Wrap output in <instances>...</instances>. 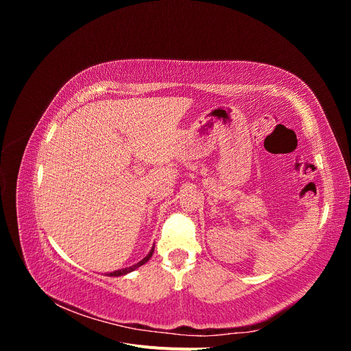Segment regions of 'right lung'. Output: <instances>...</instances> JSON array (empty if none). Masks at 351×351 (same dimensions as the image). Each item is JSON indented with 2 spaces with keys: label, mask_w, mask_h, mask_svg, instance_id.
Here are the masks:
<instances>
[{
  "label": "right lung",
  "mask_w": 351,
  "mask_h": 351,
  "mask_svg": "<svg viewBox=\"0 0 351 351\" xmlns=\"http://www.w3.org/2000/svg\"><path fill=\"white\" fill-rule=\"evenodd\" d=\"M154 254V249L149 252V254H147V256L143 259V261H141L139 263H136V265H133V267H130V268H125V269H120V271H114V272H111V274H107V275H110V277H120V275H124V274H127V272H132V271H134L136 268H139V267H142L143 263H146L147 261L151 259V256Z\"/></svg>",
  "instance_id": "add662e5"
}]
</instances>
